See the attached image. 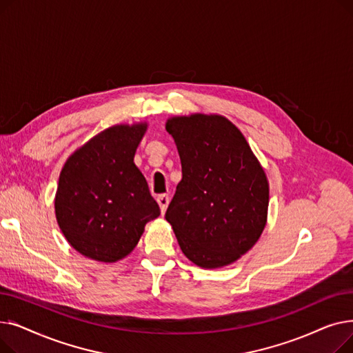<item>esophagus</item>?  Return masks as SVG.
<instances>
[{
    "label": "esophagus",
    "instance_id": "34e87169",
    "mask_svg": "<svg viewBox=\"0 0 353 353\" xmlns=\"http://www.w3.org/2000/svg\"><path fill=\"white\" fill-rule=\"evenodd\" d=\"M169 201H170V199H169V196H167V194H159L157 196V203H159V206H160L161 214L165 212L167 206H169Z\"/></svg>",
    "mask_w": 353,
    "mask_h": 353
}]
</instances>
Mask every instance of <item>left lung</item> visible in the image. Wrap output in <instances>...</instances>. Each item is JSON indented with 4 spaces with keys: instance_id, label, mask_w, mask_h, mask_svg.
I'll return each mask as SVG.
<instances>
[{
    "instance_id": "8db88e82",
    "label": "left lung",
    "mask_w": 353,
    "mask_h": 353,
    "mask_svg": "<svg viewBox=\"0 0 353 353\" xmlns=\"http://www.w3.org/2000/svg\"><path fill=\"white\" fill-rule=\"evenodd\" d=\"M165 130L181 161V181L165 220L193 263L226 266L252 249L265 229L266 174L243 134L225 117H174Z\"/></svg>"
}]
</instances>
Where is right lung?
Masks as SVG:
<instances>
[{
  "mask_svg": "<svg viewBox=\"0 0 353 353\" xmlns=\"http://www.w3.org/2000/svg\"><path fill=\"white\" fill-rule=\"evenodd\" d=\"M145 124L104 130L74 153L61 170L55 216L68 243L100 262L132 252L157 201L133 159Z\"/></svg>",
  "mask_w": 353,
  "mask_h": 353,
  "instance_id": "right-lung-1",
  "label": "right lung"
}]
</instances>
